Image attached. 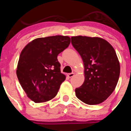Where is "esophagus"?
<instances>
[{"mask_svg":"<svg viewBox=\"0 0 131 131\" xmlns=\"http://www.w3.org/2000/svg\"><path fill=\"white\" fill-rule=\"evenodd\" d=\"M74 76V73H68V77L69 78H72Z\"/></svg>","mask_w":131,"mask_h":131,"instance_id":"obj_1","label":"esophagus"}]
</instances>
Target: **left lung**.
Here are the masks:
<instances>
[{"label": "left lung", "instance_id": "8db88e82", "mask_svg": "<svg viewBox=\"0 0 131 131\" xmlns=\"http://www.w3.org/2000/svg\"><path fill=\"white\" fill-rule=\"evenodd\" d=\"M84 65L85 80L75 89L76 96L88 105L106 100L115 90L120 75V63L115 51L105 39L76 36L71 38Z\"/></svg>", "mask_w": 131, "mask_h": 131}]
</instances>
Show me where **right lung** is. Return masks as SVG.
Wrapping results in <instances>:
<instances>
[{
    "instance_id": "1",
    "label": "right lung",
    "mask_w": 131,
    "mask_h": 131,
    "mask_svg": "<svg viewBox=\"0 0 131 131\" xmlns=\"http://www.w3.org/2000/svg\"><path fill=\"white\" fill-rule=\"evenodd\" d=\"M70 43V38L68 36L38 38L22 50L17 77L28 97L35 103L49 101L57 94L66 79L61 73L57 57Z\"/></svg>"
}]
</instances>
